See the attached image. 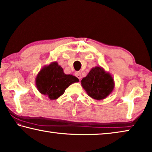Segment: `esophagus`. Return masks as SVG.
<instances>
[{"instance_id":"1","label":"esophagus","mask_w":152,"mask_h":152,"mask_svg":"<svg viewBox=\"0 0 152 152\" xmlns=\"http://www.w3.org/2000/svg\"><path fill=\"white\" fill-rule=\"evenodd\" d=\"M75 76H76L77 77V78H78L79 80H80L81 78H82L80 72H75Z\"/></svg>"}]
</instances>
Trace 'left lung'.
Returning <instances> with one entry per match:
<instances>
[{
  "label": "left lung",
  "instance_id": "obj_1",
  "mask_svg": "<svg viewBox=\"0 0 152 152\" xmlns=\"http://www.w3.org/2000/svg\"><path fill=\"white\" fill-rule=\"evenodd\" d=\"M81 85L89 96L97 101L107 98L115 88V82L109 72L101 66L92 68L81 80Z\"/></svg>",
  "mask_w": 152,
  "mask_h": 152
}]
</instances>
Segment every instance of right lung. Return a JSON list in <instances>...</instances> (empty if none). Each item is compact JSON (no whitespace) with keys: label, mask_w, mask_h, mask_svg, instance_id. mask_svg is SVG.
<instances>
[{"label":"right lung","mask_w":152,"mask_h":152,"mask_svg":"<svg viewBox=\"0 0 152 152\" xmlns=\"http://www.w3.org/2000/svg\"><path fill=\"white\" fill-rule=\"evenodd\" d=\"M79 82L72 74H66L57 61H53L41 69L35 78V85L41 94L50 100H56L61 96L72 84Z\"/></svg>","instance_id":"1"}]
</instances>
